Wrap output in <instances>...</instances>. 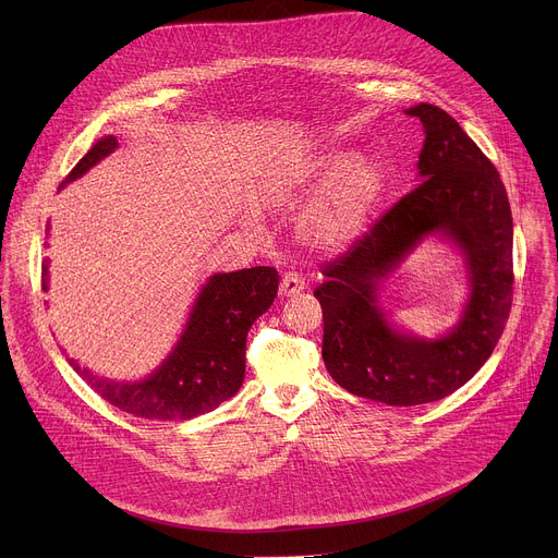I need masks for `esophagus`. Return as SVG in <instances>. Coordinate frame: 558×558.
I'll list each match as a JSON object with an SVG mask.
<instances>
[{
  "label": "esophagus",
  "instance_id": "34e87169",
  "mask_svg": "<svg viewBox=\"0 0 558 558\" xmlns=\"http://www.w3.org/2000/svg\"><path fill=\"white\" fill-rule=\"evenodd\" d=\"M304 289V280L295 271H287L280 280V295H298Z\"/></svg>",
  "mask_w": 558,
  "mask_h": 558
}]
</instances>
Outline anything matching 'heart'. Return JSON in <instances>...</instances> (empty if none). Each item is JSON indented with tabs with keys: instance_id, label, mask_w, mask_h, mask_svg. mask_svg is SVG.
I'll return each instance as SVG.
<instances>
[{
	"instance_id": "b5f03b06",
	"label": "heart",
	"mask_w": 558,
	"mask_h": 558,
	"mask_svg": "<svg viewBox=\"0 0 558 558\" xmlns=\"http://www.w3.org/2000/svg\"><path fill=\"white\" fill-rule=\"evenodd\" d=\"M298 185L308 192L331 190L306 216V235L325 250L351 245L366 229L384 192V174L371 161H355L351 151H329L313 161Z\"/></svg>"
}]
</instances>
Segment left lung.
<instances>
[{
  "mask_svg": "<svg viewBox=\"0 0 558 558\" xmlns=\"http://www.w3.org/2000/svg\"><path fill=\"white\" fill-rule=\"evenodd\" d=\"M424 125L415 190L386 209L351 247L323 267V357L357 397L390 407L437 402L493 355L512 308V211L497 168L441 108L407 110ZM430 230L466 252L473 295L460 325L426 343L392 332L374 304V282Z\"/></svg>",
  "mask_w": 558,
  "mask_h": 558,
  "instance_id": "left-lung-1",
  "label": "left lung"
}]
</instances>
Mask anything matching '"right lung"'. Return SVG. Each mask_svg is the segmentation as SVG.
Listing matches in <instances>:
<instances>
[{
    "instance_id": "add662e5",
    "label": "right lung",
    "mask_w": 558,
    "mask_h": 558,
    "mask_svg": "<svg viewBox=\"0 0 558 558\" xmlns=\"http://www.w3.org/2000/svg\"><path fill=\"white\" fill-rule=\"evenodd\" d=\"M117 145L114 136L97 141L63 179L61 187L86 174ZM41 289H48V258L41 265ZM276 293L278 271L274 267L216 274L203 287L170 360L138 384H114L95 377L74 360L68 362L106 402L128 415L158 422L192 420L214 411L241 388L247 333L271 306Z\"/></svg>"
}]
</instances>
